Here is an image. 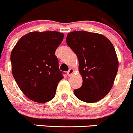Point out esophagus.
<instances>
[{
  "mask_svg": "<svg viewBox=\"0 0 133 133\" xmlns=\"http://www.w3.org/2000/svg\"><path fill=\"white\" fill-rule=\"evenodd\" d=\"M74 70L73 68H70L69 69V70L67 72V75H68V77H70V76H72L74 74Z\"/></svg>",
  "mask_w": 133,
  "mask_h": 133,
  "instance_id": "esophagus-1",
  "label": "esophagus"
}]
</instances>
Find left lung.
Wrapping results in <instances>:
<instances>
[{
  "label": "left lung",
  "mask_w": 133,
  "mask_h": 133,
  "mask_svg": "<svg viewBox=\"0 0 133 133\" xmlns=\"http://www.w3.org/2000/svg\"><path fill=\"white\" fill-rule=\"evenodd\" d=\"M66 43L79 61L82 86L74 90L75 96L87 103L103 99L111 90L118 69L115 49L102 34L86 31L68 33Z\"/></svg>",
  "instance_id": "8db88e82"
}]
</instances>
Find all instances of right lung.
Listing matches in <instances>:
<instances>
[{
    "instance_id": "right-lung-1",
    "label": "right lung",
    "mask_w": 133,
    "mask_h": 133,
    "mask_svg": "<svg viewBox=\"0 0 133 133\" xmlns=\"http://www.w3.org/2000/svg\"><path fill=\"white\" fill-rule=\"evenodd\" d=\"M63 37L58 31H31L23 35L11 51L14 79L23 94L34 102L52 100L63 79L55 55Z\"/></svg>"
}]
</instances>
